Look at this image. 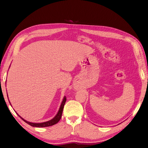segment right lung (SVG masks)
<instances>
[{
  "label": "right lung",
  "mask_w": 148,
  "mask_h": 148,
  "mask_svg": "<svg viewBox=\"0 0 148 148\" xmlns=\"http://www.w3.org/2000/svg\"><path fill=\"white\" fill-rule=\"evenodd\" d=\"M7 97H8V95H7ZM66 100V98L65 96H64V99H63V101H62V102L61 103V105L60 106L59 110V111H58V112L56 114V115L52 119L49 120V121H47V122H42V123H32V122H28V121H26V120L23 119L21 117H20V116L17 113L16 114L22 120L24 121V122H25L26 123H28V125H31V126H32V127H50V126H52V125H53L56 124L57 123H58V122H59V120H60V119L62 117V112H63L64 107V105L65 104ZM8 101H9V100H8Z\"/></svg>",
  "instance_id": "add662e5"
}]
</instances>
